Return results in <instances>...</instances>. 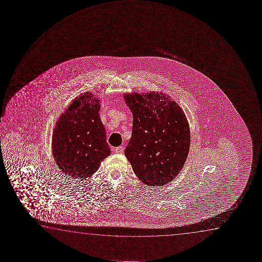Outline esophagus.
I'll return each mask as SVG.
<instances>
[{
    "label": "esophagus",
    "instance_id": "obj_1",
    "mask_svg": "<svg viewBox=\"0 0 262 262\" xmlns=\"http://www.w3.org/2000/svg\"><path fill=\"white\" fill-rule=\"evenodd\" d=\"M123 151H124V147H115V152L116 154H122Z\"/></svg>",
    "mask_w": 262,
    "mask_h": 262
}]
</instances>
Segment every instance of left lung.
Here are the masks:
<instances>
[{"mask_svg": "<svg viewBox=\"0 0 262 262\" xmlns=\"http://www.w3.org/2000/svg\"><path fill=\"white\" fill-rule=\"evenodd\" d=\"M123 98L133 115L125 157L142 183L165 185L179 174L189 154L190 125L185 114L163 92L124 93Z\"/></svg>", "mask_w": 262, "mask_h": 262, "instance_id": "1", "label": "left lung"}]
</instances>
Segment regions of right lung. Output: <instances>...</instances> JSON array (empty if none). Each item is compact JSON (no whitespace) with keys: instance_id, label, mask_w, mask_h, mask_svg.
<instances>
[{"instance_id":"add662e5","label":"right lung","mask_w":262,"mask_h":262,"mask_svg":"<svg viewBox=\"0 0 262 262\" xmlns=\"http://www.w3.org/2000/svg\"><path fill=\"white\" fill-rule=\"evenodd\" d=\"M101 100L84 92L72 100L60 115L52 136V152L65 176L86 179L97 172L111 154L101 121Z\"/></svg>"}]
</instances>
